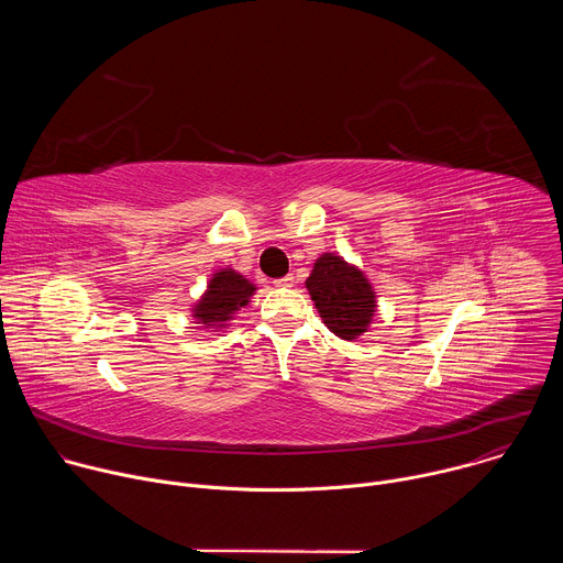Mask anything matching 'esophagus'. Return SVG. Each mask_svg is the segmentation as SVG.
Returning <instances> with one entry per match:
<instances>
[{
  "label": "esophagus",
  "mask_w": 563,
  "mask_h": 563,
  "mask_svg": "<svg viewBox=\"0 0 563 563\" xmlns=\"http://www.w3.org/2000/svg\"><path fill=\"white\" fill-rule=\"evenodd\" d=\"M274 285H276V287H291V285H294V276L287 274V276H283V278H276Z\"/></svg>",
  "instance_id": "34e87169"
}]
</instances>
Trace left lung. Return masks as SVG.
Listing matches in <instances>:
<instances>
[{"instance_id": "1", "label": "left lung", "mask_w": 563, "mask_h": 563, "mask_svg": "<svg viewBox=\"0 0 563 563\" xmlns=\"http://www.w3.org/2000/svg\"><path fill=\"white\" fill-rule=\"evenodd\" d=\"M305 285L328 330L343 341L367 332L376 311V291L361 269L341 256L323 254L313 263Z\"/></svg>"}]
</instances>
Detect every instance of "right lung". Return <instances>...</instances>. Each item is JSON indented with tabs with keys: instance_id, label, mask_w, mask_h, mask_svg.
Segmentation results:
<instances>
[{
	"instance_id": "1",
	"label": "right lung",
	"mask_w": 563,
	"mask_h": 563,
	"mask_svg": "<svg viewBox=\"0 0 563 563\" xmlns=\"http://www.w3.org/2000/svg\"><path fill=\"white\" fill-rule=\"evenodd\" d=\"M256 287L233 269H220L207 285L205 296L194 307V318L205 328H222L227 320L250 302Z\"/></svg>"
}]
</instances>
